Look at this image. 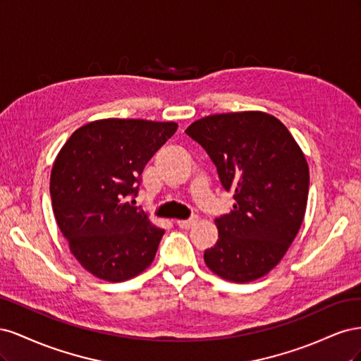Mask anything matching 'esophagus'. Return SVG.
Wrapping results in <instances>:
<instances>
[{
    "label": "esophagus",
    "instance_id": "34e87169",
    "mask_svg": "<svg viewBox=\"0 0 361 361\" xmlns=\"http://www.w3.org/2000/svg\"><path fill=\"white\" fill-rule=\"evenodd\" d=\"M197 221H199L197 216H191L190 220H178V226H179L180 228H190V227H192Z\"/></svg>",
    "mask_w": 361,
    "mask_h": 361
}]
</instances>
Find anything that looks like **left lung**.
<instances>
[{
	"mask_svg": "<svg viewBox=\"0 0 361 361\" xmlns=\"http://www.w3.org/2000/svg\"><path fill=\"white\" fill-rule=\"evenodd\" d=\"M215 164L233 209L215 218L218 241L204 264L228 281L248 283L279 265L297 236L309 197V164L280 120L264 111L212 114L187 130Z\"/></svg>",
	"mask_w": 361,
	"mask_h": 361,
	"instance_id": "1",
	"label": "left lung"
}]
</instances>
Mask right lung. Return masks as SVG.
Wrapping results in <instances>:
<instances>
[{
    "label": "right lung",
    "instance_id": "1",
    "mask_svg": "<svg viewBox=\"0 0 361 361\" xmlns=\"http://www.w3.org/2000/svg\"><path fill=\"white\" fill-rule=\"evenodd\" d=\"M176 129L174 122L101 118L60 149L51 170L52 211L71 253L94 277L125 281L154 262L164 228L125 199L137 194L146 164Z\"/></svg>",
    "mask_w": 361,
    "mask_h": 361
}]
</instances>
